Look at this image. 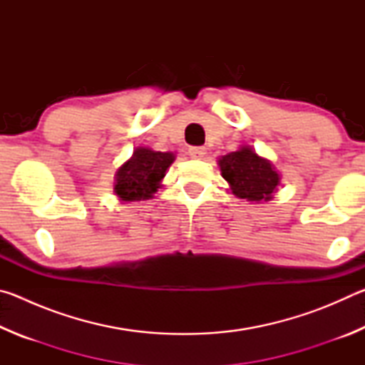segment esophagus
<instances>
[{"mask_svg": "<svg viewBox=\"0 0 365 365\" xmlns=\"http://www.w3.org/2000/svg\"><path fill=\"white\" fill-rule=\"evenodd\" d=\"M188 153H190V156L193 158V159H201L206 154V148H202V146H191L190 150H188Z\"/></svg>", "mask_w": 365, "mask_h": 365, "instance_id": "34e87169", "label": "esophagus"}]
</instances>
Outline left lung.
<instances>
[{
  "mask_svg": "<svg viewBox=\"0 0 365 365\" xmlns=\"http://www.w3.org/2000/svg\"><path fill=\"white\" fill-rule=\"evenodd\" d=\"M219 165L222 177L242 200L269 201L280 180L269 160L259 158L251 148L246 146L222 156Z\"/></svg>",
  "mask_w": 365,
  "mask_h": 365,
  "instance_id": "left-lung-1",
  "label": "left lung"
}]
</instances>
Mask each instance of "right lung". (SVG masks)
I'll use <instances>...</instances> for the list:
<instances>
[{
    "label": "right lung",
    "instance_id": "add662e5",
    "mask_svg": "<svg viewBox=\"0 0 365 365\" xmlns=\"http://www.w3.org/2000/svg\"><path fill=\"white\" fill-rule=\"evenodd\" d=\"M174 154L138 148L130 160L115 174V193L122 201H140L151 197L158 191L160 178L174 163Z\"/></svg>",
    "mask_w": 365,
    "mask_h": 365
}]
</instances>
